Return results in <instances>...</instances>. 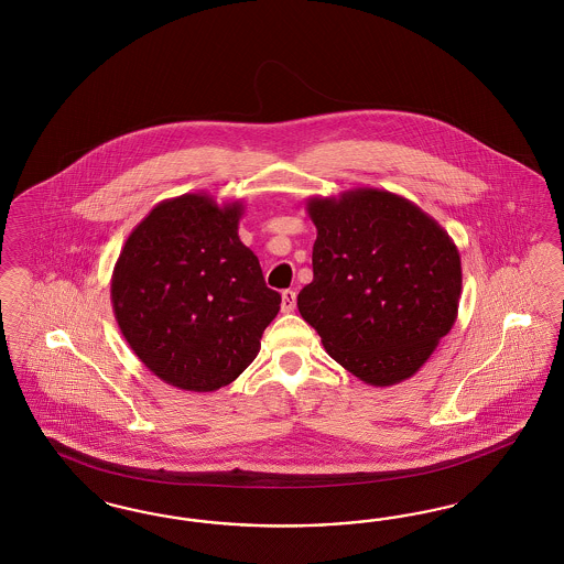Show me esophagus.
<instances>
[{
    "label": "esophagus",
    "mask_w": 564,
    "mask_h": 564,
    "mask_svg": "<svg viewBox=\"0 0 564 564\" xmlns=\"http://www.w3.org/2000/svg\"><path fill=\"white\" fill-rule=\"evenodd\" d=\"M293 308H295V292L285 290V292L281 293V311L283 313H293Z\"/></svg>",
    "instance_id": "34e87169"
}]
</instances>
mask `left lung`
I'll return each instance as SVG.
<instances>
[{
	"mask_svg": "<svg viewBox=\"0 0 564 564\" xmlns=\"http://www.w3.org/2000/svg\"><path fill=\"white\" fill-rule=\"evenodd\" d=\"M313 281L297 311L327 350L371 386L411 378L457 318L462 260L447 230L380 188L311 197Z\"/></svg>",
	"mask_w": 564,
	"mask_h": 564,
	"instance_id": "left-lung-1",
	"label": "left lung"
}]
</instances>
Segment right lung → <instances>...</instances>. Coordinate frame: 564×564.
<instances>
[{"label":"right lung","instance_id":"obj_1","mask_svg":"<svg viewBox=\"0 0 564 564\" xmlns=\"http://www.w3.org/2000/svg\"><path fill=\"white\" fill-rule=\"evenodd\" d=\"M241 202L186 193L130 232L111 279L117 325L159 380L191 392L235 382L260 352L281 295L239 239Z\"/></svg>","mask_w":564,"mask_h":564}]
</instances>
